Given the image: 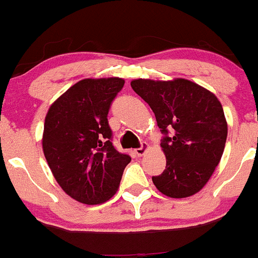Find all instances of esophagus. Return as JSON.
Segmentation results:
<instances>
[{
  "label": "esophagus",
  "instance_id": "34e87169",
  "mask_svg": "<svg viewBox=\"0 0 258 258\" xmlns=\"http://www.w3.org/2000/svg\"><path fill=\"white\" fill-rule=\"evenodd\" d=\"M147 148H148V145L146 144V142H142L141 146H140L139 148H136V150H135V152H136L139 156H142V155H145V152L147 151Z\"/></svg>",
  "mask_w": 258,
  "mask_h": 258
}]
</instances>
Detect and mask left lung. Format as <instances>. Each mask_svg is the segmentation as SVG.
<instances>
[{"label": "left lung", "instance_id": "1", "mask_svg": "<svg viewBox=\"0 0 258 258\" xmlns=\"http://www.w3.org/2000/svg\"><path fill=\"white\" fill-rule=\"evenodd\" d=\"M131 87L152 108L165 135L161 147L166 168L152 177L155 186L172 199L197 194L225 150L227 122L221 102L209 90L184 79H139L132 81Z\"/></svg>", "mask_w": 258, "mask_h": 258}]
</instances>
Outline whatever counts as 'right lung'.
<instances>
[{
    "label": "right lung",
    "mask_w": 258,
    "mask_h": 258,
    "mask_svg": "<svg viewBox=\"0 0 258 258\" xmlns=\"http://www.w3.org/2000/svg\"><path fill=\"white\" fill-rule=\"evenodd\" d=\"M118 77L85 79L51 105L42 148L61 188L85 205L103 204L116 194L131 157L112 145L107 114L122 90Z\"/></svg>",
    "instance_id": "add662e5"
}]
</instances>
